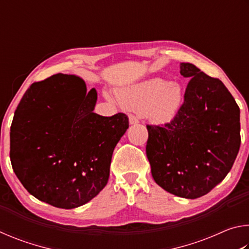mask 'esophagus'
<instances>
[{
    "mask_svg": "<svg viewBox=\"0 0 249 249\" xmlns=\"http://www.w3.org/2000/svg\"><path fill=\"white\" fill-rule=\"evenodd\" d=\"M128 120H129V124H130V125H135V124L140 123V120H138L137 117L135 116V115H133V114H129Z\"/></svg>",
    "mask_w": 249,
    "mask_h": 249,
    "instance_id": "obj_1",
    "label": "esophagus"
}]
</instances>
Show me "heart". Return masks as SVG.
<instances>
[{
    "label": "heart",
    "instance_id": "b5f03b06",
    "mask_svg": "<svg viewBox=\"0 0 249 249\" xmlns=\"http://www.w3.org/2000/svg\"><path fill=\"white\" fill-rule=\"evenodd\" d=\"M183 89L178 82L153 78L116 91L123 107L142 112L154 123L165 124L175 119L183 103Z\"/></svg>",
    "mask_w": 249,
    "mask_h": 249
}]
</instances>
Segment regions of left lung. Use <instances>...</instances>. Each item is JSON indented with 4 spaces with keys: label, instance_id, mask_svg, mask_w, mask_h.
Masks as SVG:
<instances>
[{
    "label": "left lung",
    "instance_id": "8db88e82",
    "mask_svg": "<svg viewBox=\"0 0 249 249\" xmlns=\"http://www.w3.org/2000/svg\"><path fill=\"white\" fill-rule=\"evenodd\" d=\"M180 73L190 78L174 120L147 125V158L159 187L177 196L196 199L221 182L241 146L239 107L220 79L189 62Z\"/></svg>",
    "mask_w": 249,
    "mask_h": 249
}]
</instances>
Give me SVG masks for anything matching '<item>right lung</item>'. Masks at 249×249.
I'll return each mask as SVG.
<instances>
[{"mask_svg": "<svg viewBox=\"0 0 249 249\" xmlns=\"http://www.w3.org/2000/svg\"><path fill=\"white\" fill-rule=\"evenodd\" d=\"M98 93L72 74H53L25 92L11 125L16 177L36 199L60 209L86 204L107 185L113 150L128 128L124 113L93 112Z\"/></svg>", "mask_w": 249, "mask_h": 249, "instance_id": "add662e5", "label": "right lung"}]
</instances>
